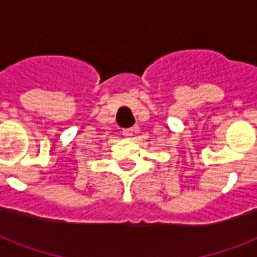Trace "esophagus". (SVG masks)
Listing matches in <instances>:
<instances>
[{"label": "esophagus", "mask_w": 257, "mask_h": 257, "mask_svg": "<svg viewBox=\"0 0 257 257\" xmlns=\"http://www.w3.org/2000/svg\"><path fill=\"white\" fill-rule=\"evenodd\" d=\"M135 133H136V128H129V129H124V131H122V135H124L126 139H131V137H132Z\"/></svg>", "instance_id": "obj_1"}]
</instances>
